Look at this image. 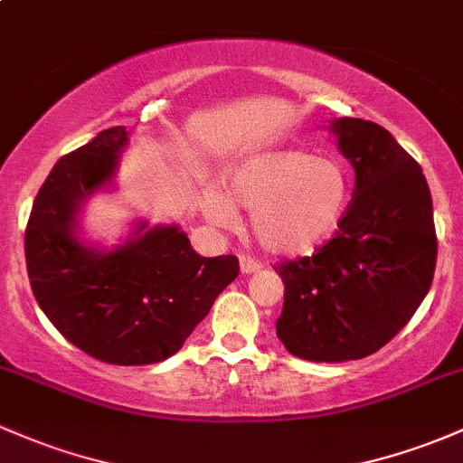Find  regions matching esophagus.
<instances>
[{
  "mask_svg": "<svg viewBox=\"0 0 463 463\" xmlns=\"http://www.w3.org/2000/svg\"><path fill=\"white\" fill-rule=\"evenodd\" d=\"M262 265L256 260V258H250V256H241V271L245 273V276H250V273H256L260 271Z\"/></svg>",
  "mask_w": 463,
  "mask_h": 463,
  "instance_id": "34e87169",
  "label": "esophagus"
}]
</instances>
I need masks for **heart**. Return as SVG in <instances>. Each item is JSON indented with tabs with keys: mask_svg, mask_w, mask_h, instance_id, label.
<instances>
[{
	"mask_svg": "<svg viewBox=\"0 0 463 463\" xmlns=\"http://www.w3.org/2000/svg\"><path fill=\"white\" fill-rule=\"evenodd\" d=\"M222 185L232 205L251 212L258 245L287 258L307 256L325 245L340 225L349 196L340 163L305 150L253 154L225 174ZM229 203L218 194L207 198L205 213L213 225H233Z\"/></svg>",
	"mask_w": 463,
	"mask_h": 463,
	"instance_id": "b5f03b06",
	"label": "heart"
}]
</instances>
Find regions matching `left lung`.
I'll list each match as a JSON object with an SVG mask.
<instances>
[{
	"mask_svg": "<svg viewBox=\"0 0 463 463\" xmlns=\"http://www.w3.org/2000/svg\"><path fill=\"white\" fill-rule=\"evenodd\" d=\"M329 132L355 170L353 198L325 247L276 267L285 282L276 335L291 355L311 362L380 351L421 305L437 260L420 163L373 121L333 118Z\"/></svg>",
	"mask_w": 463,
	"mask_h": 463,
	"instance_id": "8db88e82",
	"label": "left lung"
}]
</instances>
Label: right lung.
<instances>
[{"instance_id": "1", "label": "right lung", "mask_w": 463, "mask_h": 463, "mask_svg": "<svg viewBox=\"0 0 463 463\" xmlns=\"http://www.w3.org/2000/svg\"><path fill=\"white\" fill-rule=\"evenodd\" d=\"M128 141L126 128H108L59 158L28 218L26 267L39 307L68 342L108 364L141 366L185 345L236 280L238 258L198 256L181 227L147 221L112 250L79 238V213L112 187Z\"/></svg>"}]
</instances>
